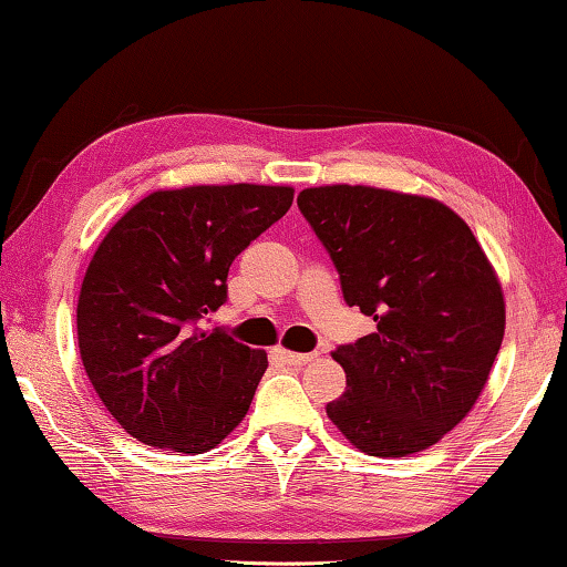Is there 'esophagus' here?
Listing matches in <instances>:
<instances>
[{
    "label": "esophagus",
    "mask_w": 567,
    "mask_h": 567,
    "mask_svg": "<svg viewBox=\"0 0 567 567\" xmlns=\"http://www.w3.org/2000/svg\"><path fill=\"white\" fill-rule=\"evenodd\" d=\"M280 355H282V361L290 365H305L318 358V353H295V350H285V348H280Z\"/></svg>",
    "instance_id": "34e87169"
}]
</instances>
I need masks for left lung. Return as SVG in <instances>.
Returning <instances> with one entry per match:
<instances>
[{
    "label": "left lung",
    "instance_id": "8db88e82",
    "mask_svg": "<svg viewBox=\"0 0 567 567\" xmlns=\"http://www.w3.org/2000/svg\"><path fill=\"white\" fill-rule=\"evenodd\" d=\"M375 332L332 358L346 391L328 419L371 456L424 452L477 403L505 336V295L466 221L429 196L312 186L298 196Z\"/></svg>",
    "mask_w": 567,
    "mask_h": 567
}]
</instances>
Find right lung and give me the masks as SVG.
I'll return each mask as SVG.
<instances>
[{
	"instance_id": "add662e5",
	"label": "right lung",
	"mask_w": 567,
	"mask_h": 567,
	"mask_svg": "<svg viewBox=\"0 0 567 567\" xmlns=\"http://www.w3.org/2000/svg\"><path fill=\"white\" fill-rule=\"evenodd\" d=\"M292 196L259 184L161 188L97 245L78 298L80 358L133 439L204 454L241 424L267 353L202 322L227 300L235 257Z\"/></svg>"
}]
</instances>
